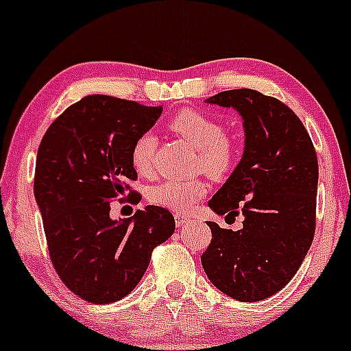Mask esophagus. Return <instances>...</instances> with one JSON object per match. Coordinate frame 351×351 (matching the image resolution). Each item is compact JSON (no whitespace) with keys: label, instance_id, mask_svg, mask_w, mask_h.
<instances>
[{"label":"esophagus","instance_id":"1","mask_svg":"<svg viewBox=\"0 0 351 351\" xmlns=\"http://www.w3.org/2000/svg\"><path fill=\"white\" fill-rule=\"evenodd\" d=\"M191 223V219L184 214H176V226L177 227H186Z\"/></svg>","mask_w":351,"mask_h":351}]
</instances>
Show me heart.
I'll return each instance as SVG.
<instances>
[{
  "instance_id": "obj_1",
  "label": "heart",
  "mask_w": 351,
  "mask_h": 351,
  "mask_svg": "<svg viewBox=\"0 0 351 351\" xmlns=\"http://www.w3.org/2000/svg\"><path fill=\"white\" fill-rule=\"evenodd\" d=\"M169 128L197 149V167L206 174L220 179L232 171L237 151L217 119L195 109H182L172 117ZM156 147L157 137L149 131L134 141L131 160L141 174L149 176L154 169ZM207 189L202 179H165L149 191V200L171 210L187 212L207 194Z\"/></svg>"
}]
</instances>
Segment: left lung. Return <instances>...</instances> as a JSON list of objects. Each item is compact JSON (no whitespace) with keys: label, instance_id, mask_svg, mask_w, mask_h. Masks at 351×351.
Segmentation results:
<instances>
[{"label":"left lung","instance_id":"1","mask_svg":"<svg viewBox=\"0 0 351 351\" xmlns=\"http://www.w3.org/2000/svg\"><path fill=\"white\" fill-rule=\"evenodd\" d=\"M206 102L242 116V159L208 207L227 217L243 215V227L207 222L212 240L200 262L220 292L239 302L265 300L292 280L312 245L317 152L297 114L275 97L232 89Z\"/></svg>","mask_w":351,"mask_h":351}]
</instances>
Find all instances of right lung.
<instances>
[{"label": "right lung", "mask_w": 351, "mask_h": 351, "mask_svg": "<svg viewBox=\"0 0 351 351\" xmlns=\"http://www.w3.org/2000/svg\"><path fill=\"white\" fill-rule=\"evenodd\" d=\"M160 114L162 106L93 94L69 106L39 144L34 197L51 262L86 302L106 305L131 293L152 250L174 234L176 220L164 207L147 206L124 220L109 217L111 202L137 179L134 141ZM129 195L141 200L137 192Z\"/></svg>", "instance_id": "1"}]
</instances>
